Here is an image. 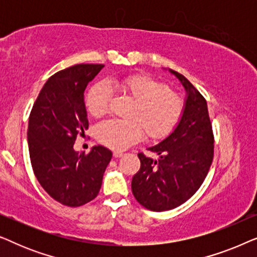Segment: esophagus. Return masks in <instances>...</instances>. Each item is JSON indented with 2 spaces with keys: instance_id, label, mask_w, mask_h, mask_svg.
<instances>
[{
  "instance_id": "obj_1",
  "label": "esophagus",
  "mask_w": 257,
  "mask_h": 257,
  "mask_svg": "<svg viewBox=\"0 0 257 257\" xmlns=\"http://www.w3.org/2000/svg\"><path fill=\"white\" fill-rule=\"evenodd\" d=\"M122 156H124V153H122V152H113V157L114 158H120Z\"/></svg>"
}]
</instances>
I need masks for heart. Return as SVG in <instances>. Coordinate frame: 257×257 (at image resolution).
I'll list each match as a JSON object with an SVG mask.
<instances>
[{"label": "heart", "instance_id": "heart-1", "mask_svg": "<svg viewBox=\"0 0 257 257\" xmlns=\"http://www.w3.org/2000/svg\"><path fill=\"white\" fill-rule=\"evenodd\" d=\"M111 86L136 100L131 113L135 119H106L94 128L98 142L111 150L122 151L138 143L144 130L150 138H163L175 127L184 113V100L166 84L146 75H131L110 83L94 84L85 97L86 108L91 114L98 117L107 111Z\"/></svg>", "mask_w": 257, "mask_h": 257}]
</instances>
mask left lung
<instances>
[{"label": "left lung", "mask_w": 257, "mask_h": 257, "mask_svg": "<svg viewBox=\"0 0 257 257\" xmlns=\"http://www.w3.org/2000/svg\"><path fill=\"white\" fill-rule=\"evenodd\" d=\"M187 91L185 110L174 131L149 147L159 159L138 153L140 170L132 178V193L140 205L164 212L195 194L208 174L214 157V135L205 97L181 73L171 70Z\"/></svg>", "instance_id": "1"}]
</instances>
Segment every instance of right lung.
<instances>
[{
	"label": "right lung",
	"mask_w": 257,
	"mask_h": 257,
	"mask_svg": "<svg viewBox=\"0 0 257 257\" xmlns=\"http://www.w3.org/2000/svg\"><path fill=\"white\" fill-rule=\"evenodd\" d=\"M104 68L77 64L56 72L42 87L28 125L31 166L44 191L62 205L79 207L98 195L112 152L73 150L77 136L89 128L84 91Z\"/></svg>",
	"instance_id": "obj_1"
}]
</instances>
